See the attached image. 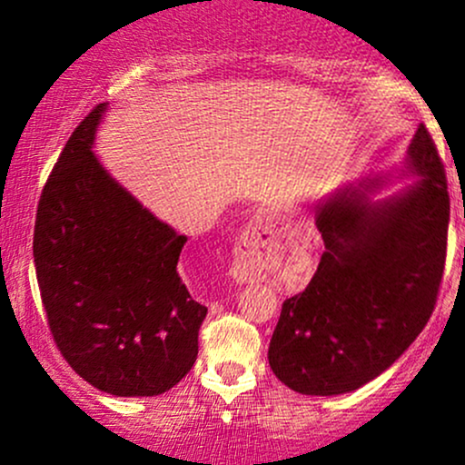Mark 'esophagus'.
Wrapping results in <instances>:
<instances>
[{
    "label": "esophagus",
    "mask_w": 465,
    "mask_h": 465,
    "mask_svg": "<svg viewBox=\"0 0 465 465\" xmlns=\"http://www.w3.org/2000/svg\"><path fill=\"white\" fill-rule=\"evenodd\" d=\"M260 273V253H258V238L255 233H249L244 238L242 247L236 249V258L232 264V275L238 282H253V277Z\"/></svg>",
    "instance_id": "34e87169"
}]
</instances>
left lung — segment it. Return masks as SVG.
<instances>
[{
  "instance_id": "8db88e82",
  "label": "left lung",
  "mask_w": 465,
  "mask_h": 465,
  "mask_svg": "<svg viewBox=\"0 0 465 465\" xmlns=\"http://www.w3.org/2000/svg\"><path fill=\"white\" fill-rule=\"evenodd\" d=\"M404 194L371 203L378 179L336 192L317 210L325 251L311 284L282 303L271 370L306 396L348 393L381 376L435 311L446 264L448 196L440 153L420 124Z\"/></svg>"
}]
</instances>
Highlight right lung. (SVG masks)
I'll return each mask as SVG.
<instances>
[{"label":"right lung","mask_w":465,"mask_h":465,"mask_svg":"<svg viewBox=\"0 0 465 465\" xmlns=\"http://www.w3.org/2000/svg\"><path fill=\"white\" fill-rule=\"evenodd\" d=\"M106 103L74 129L36 207L35 266L63 359L111 396H159L194 365L207 308L177 264L185 236L157 221L92 153Z\"/></svg>","instance_id":"1"}]
</instances>
